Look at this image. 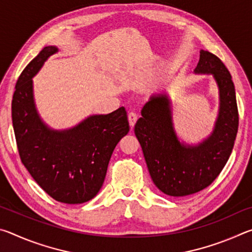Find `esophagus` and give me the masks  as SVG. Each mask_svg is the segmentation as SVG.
Returning a JSON list of instances; mask_svg holds the SVG:
<instances>
[{
	"label": "esophagus",
	"mask_w": 252,
	"mask_h": 252,
	"mask_svg": "<svg viewBox=\"0 0 252 252\" xmlns=\"http://www.w3.org/2000/svg\"><path fill=\"white\" fill-rule=\"evenodd\" d=\"M136 120H138V114H136L135 112H130L129 113V122H130L131 127L134 126Z\"/></svg>",
	"instance_id": "obj_1"
}]
</instances>
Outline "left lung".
I'll list each match as a JSON object with an SVG mask.
<instances>
[{"label": "left lung", "instance_id": "1", "mask_svg": "<svg viewBox=\"0 0 252 252\" xmlns=\"http://www.w3.org/2000/svg\"><path fill=\"white\" fill-rule=\"evenodd\" d=\"M193 73L211 75L218 89V114L210 134L195 143L182 140L165 91L150 95L134 126L152 181L170 197H186L210 186L227 163L238 132L236 90L221 60L201 50Z\"/></svg>", "mask_w": 252, "mask_h": 252}]
</instances>
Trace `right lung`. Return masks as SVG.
Listing matches in <instances>:
<instances>
[{"mask_svg": "<svg viewBox=\"0 0 252 252\" xmlns=\"http://www.w3.org/2000/svg\"><path fill=\"white\" fill-rule=\"evenodd\" d=\"M60 49L49 45L29 63L15 85L12 122L24 167L50 197L79 204L95 197L118 142L130 130L126 109L92 114L67 129L44 122L34 100L33 78Z\"/></svg>", "mask_w": 252, "mask_h": 252, "instance_id": "right-lung-1", "label": "right lung"}]
</instances>
